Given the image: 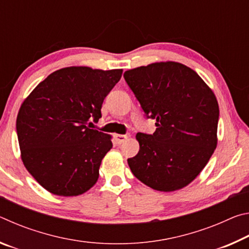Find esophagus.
Instances as JSON below:
<instances>
[{
  "instance_id": "1",
  "label": "esophagus",
  "mask_w": 249,
  "mask_h": 249,
  "mask_svg": "<svg viewBox=\"0 0 249 249\" xmlns=\"http://www.w3.org/2000/svg\"><path fill=\"white\" fill-rule=\"evenodd\" d=\"M115 137V141L117 144H122V142H124L125 140H127L128 135H122V134H115L114 135Z\"/></svg>"
}]
</instances>
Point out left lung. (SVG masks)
I'll list each match as a JSON object with an SVG mask.
<instances>
[{
    "instance_id": "1",
    "label": "left lung",
    "mask_w": 249,
    "mask_h": 249,
    "mask_svg": "<svg viewBox=\"0 0 249 249\" xmlns=\"http://www.w3.org/2000/svg\"><path fill=\"white\" fill-rule=\"evenodd\" d=\"M124 79L154 134L137 133L140 151L127 162L133 175L158 191H176L195 180L217 144L220 111L213 91L195 70L175 61L125 71Z\"/></svg>"
}]
</instances>
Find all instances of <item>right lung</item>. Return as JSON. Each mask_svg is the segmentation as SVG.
Segmentation results:
<instances>
[{
    "instance_id": "obj_1",
    "label": "right lung",
    "mask_w": 249,
    "mask_h": 249,
    "mask_svg": "<svg viewBox=\"0 0 249 249\" xmlns=\"http://www.w3.org/2000/svg\"><path fill=\"white\" fill-rule=\"evenodd\" d=\"M122 69L68 67L50 73L20 105L16 130L24 166L53 195H82L95 184L111 136L90 128Z\"/></svg>"
}]
</instances>
